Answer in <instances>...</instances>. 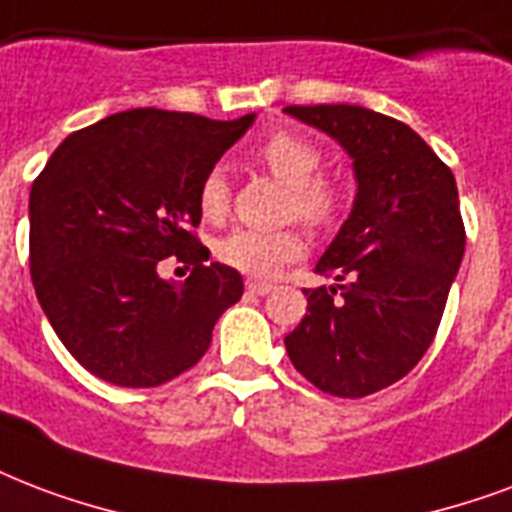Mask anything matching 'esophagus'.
Wrapping results in <instances>:
<instances>
[{
  "label": "esophagus",
  "mask_w": 512,
  "mask_h": 512,
  "mask_svg": "<svg viewBox=\"0 0 512 512\" xmlns=\"http://www.w3.org/2000/svg\"><path fill=\"white\" fill-rule=\"evenodd\" d=\"M247 290L252 295H268L273 290L271 282H260V279H247Z\"/></svg>",
  "instance_id": "esophagus-1"
}]
</instances>
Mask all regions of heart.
Returning <instances> with one entry per match:
<instances>
[{"instance_id":"b5f03b06","label":"heart","mask_w":512,"mask_h":512,"mask_svg":"<svg viewBox=\"0 0 512 512\" xmlns=\"http://www.w3.org/2000/svg\"><path fill=\"white\" fill-rule=\"evenodd\" d=\"M257 161L273 179L287 185L284 214L311 228H330L343 212V190L335 179L319 174L325 155L317 142L295 131H276L257 147ZM198 212L209 225H220L230 214V185L225 171L212 169L198 185ZM306 241L298 228L252 230L236 228L214 244V255L233 271L271 276L282 265L298 260Z\"/></svg>"}]
</instances>
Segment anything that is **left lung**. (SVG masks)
Listing matches in <instances>:
<instances>
[{"label": "left lung", "mask_w": 512, "mask_h": 512, "mask_svg": "<svg viewBox=\"0 0 512 512\" xmlns=\"http://www.w3.org/2000/svg\"><path fill=\"white\" fill-rule=\"evenodd\" d=\"M338 139L357 198L317 263L333 287L303 290L284 338L300 376L333 397H368L408 376L435 341L464 255L456 179L413 128L351 104L287 107Z\"/></svg>", "instance_id": "1"}]
</instances>
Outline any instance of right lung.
I'll list each match as a JSON object with an SVG mask.
<instances>
[{"label": "right lung", "mask_w": 512, "mask_h": 512, "mask_svg": "<svg viewBox=\"0 0 512 512\" xmlns=\"http://www.w3.org/2000/svg\"><path fill=\"white\" fill-rule=\"evenodd\" d=\"M255 115L128 109L58 144L31 185V282L69 354L109 384L161 386L201 360L244 279L195 228L198 185ZM194 265L185 285L157 276Z\"/></svg>", "instance_id": "right-lung-1"}]
</instances>
